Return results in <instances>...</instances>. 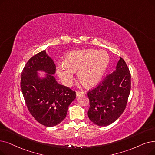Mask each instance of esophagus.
Wrapping results in <instances>:
<instances>
[{
	"label": "esophagus",
	"instance_id": "obj_1",
	"mask_svg": "<svg viewBox=\"0 0 155 155\" xmlns=\"http://www.w3.org/2000/svg\"><path fill=\"white\" fill-rule=\"evenodd\" d=\"M84 94H85V93L84 92H82V91H77L76 92L77 96H79L80 95H84Z\"/></svg>",
	"mask_w": 155,
	"mask_h": 155
}]
</instances>
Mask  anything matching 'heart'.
<instances>
[{"label": "heart", "mask_w": 155, "mask_h": 155, "mask_svg": "<svg viewBox=\"0 0 155 155\" xmlns=\"http://www.w3.org/2000/svg\"><path fill=\"white\" fill-rule=\"evenodd\" d=\"M110 61V56L105 51H75L66 57L64 64L58 66V74L64 84L69 85L73 71L79 70L78 76L80 81L87 86H93L101 80Z\"/></svg>", "instance_id": "heart-1"}]
</instances>
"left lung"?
I'll return each instance as SVG.
<instances>
[{
	"label": "left lung",
	"instance_id": "obj_1",
	"mask_svg": "<svg viewBox=\"0 0 155 155\" xmlns=\"http://www.w3.org/2000/svg\"><path fill=\"white\" fill-rule=\"evenodd\" d=\"M130 78L129 69L120 57L116 70L87 92L90 104L87 113L91 121L99 126H107L120 117L130 94Z\"/></svg>",
	"mask_w": 155,
	"mask_h": 155
}]
</instances>
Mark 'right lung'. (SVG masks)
I'll list each match as a JSON object with an SVG mask.
<instances>
[{
  "mask_svg": "<svg viewBox=\"0 0 155 155\" xmlns=\"http://www.w3.org/2000/svg\"><path fill=\"white\" fill-rule=\"evenodd\" d=\"M43 70L47 76L40 79L36 71ZM56 72L53 60L45 51L31 57L21 73V89L29 112L38 122L53 127L63 122L76 92L59 84L52 75Z\"/></svg>",
  "mask_w": 155,
  "mask_h": 155,
  "instance_id": "1",
  "label": "right lung"
}]
</instances>
